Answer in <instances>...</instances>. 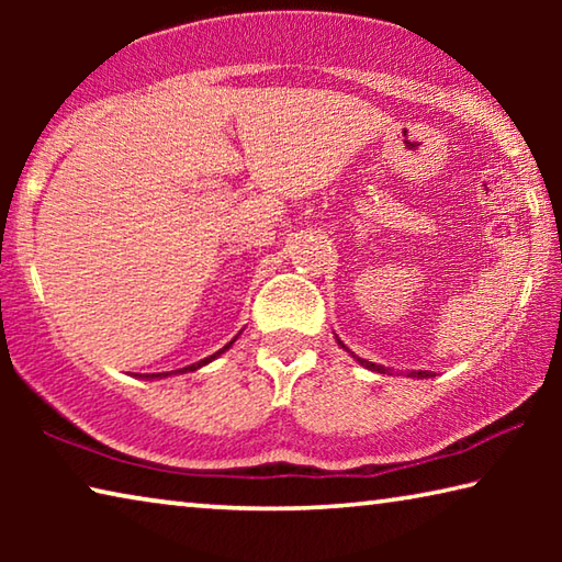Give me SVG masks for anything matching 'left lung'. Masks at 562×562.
Returning a JSON list of instances; mask_svg holds the SVG:
<instances>
[{"label":"left lung","mask_w":562,"mask_h":562,"mask_svg":"<svg viewBox=\"0 0 562 562\" xmlns=\"http://www.w3.org/2000/svg\"><path fill=\"white\" fill-rule=\"evenodd\" d=\"M337 345L345 349V351H349L345 345H341V339L337 337ZM351 357H355L361 367L364 369H369V372H376V374H394V369H386V367H382V364H374V361H367V359H361V357H357L355 351H349ZM406 376H412V379H429V372H408Z\"/></svg>","instance_id":"obj_1"}]
</instances>
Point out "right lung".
Returning a JSON list of instances; mask_svg holds the SVG:
<instances>
[{
	"instance_id": "add662e5",
	"label": "right lung",
	"mask_w": 562,
	"mask_h": 562,
	"mask_svg": "<svg viewBox=\"0 0 562 562\" xmlns=\"http://www.w3.org/2000/svg\"><path fill=\"white\" fill-rule=\"evenodd\" d=\"M237 339V337H235ZM233 339V341H235ZM233 341H227V345L223 347V349H217L215 351V355H211V357H205V359H201V361H195V364H190V367H183V369H178V372L180 374H186V372H195V369H201V367H205V364H211V361L213 359H217V357H221L223 355V351H227V349H231L233 347ZM170 374H173V372H170ZM138 376V374H136ZM168 376V372H164V374H140V379H166Z\"/></svg>"
}]
</instances>
